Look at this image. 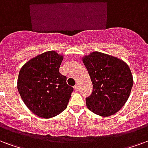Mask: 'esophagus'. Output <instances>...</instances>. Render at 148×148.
I'll use <instances>...</instances> for the list:
<instances>
[{
  "mask_svg": "<svg viewBox=\"0 0 148 148\" xmlns=\"http://www.w3.org/2000/svg\"><path fill=\"white\" fill-rule=\"evenodd\" d=\"M74 90L76 91V92H77V91H78V90H79L78 84H76V85H75V86L74 87Z\"/></svg>",
  "mask_w": 148,
  "mask_h": 148,
  "instance_id": "obj_1",
  "label": "esophagus"
}]
</instances>
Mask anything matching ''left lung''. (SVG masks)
<instances>
[{
    "instance_id": "obj_1",
    "label": "left lung",
    "mask_w": 148,
    "mask_h": 148,
    "mask_svg": "<svg viewBox=\"0 0 148 148\" xmlns=\"http://www.w3.org/2000/svg\"><path fill=\"white\" fill-rule=\"evenodd\" d=\"M82 61L93 84L92 95L86 98L88 109L101 116L115 114L127 101L134 84L129 66L100 52L85 56Z\"/></svg>"
}]
</instances>
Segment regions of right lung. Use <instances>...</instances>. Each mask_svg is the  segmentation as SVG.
Instances as JSON below:
<instances>
[{
  "label": "right lung",
  "instance_id": "right-lung-1",
  "mask_svg": "<svg viewBox=\"0 0 148 148\" xmlns=\"http://www.w3.org/2000/svg\"><path fill=\"white\" fill-rule=\"evenodd\" d=\"M63 56L48 51L34 57L20 70L18 90L29 110L42 118L56 116L66 109L74 88L59 72Z\"/></svg>",
  "mask_w": 148,
  "mask_h": 148
}]
</instances>
